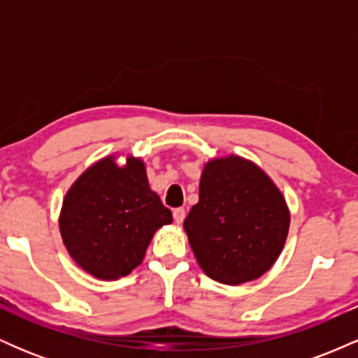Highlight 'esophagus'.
<instances>
[{
  "label": "esophagus",
  "mask_w": 358,
  "mask_h": 358,
  "mask_svg": "<svg viewBox=\"0 0 358 358\" xmlns=\"http://www.w3.org/2000/svg\"><path fill=\"white\" fill-rule=\"evenodd\" d=\"M173 219L176 224H182V222L185 220V208H175L173 210Z\"/></svg>",
  "instance_id": "1"
}]
</instances>
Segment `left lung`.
I'll return each mask as SVG.
<instances>
[{
	"label": "left lung",
	"mask_w": 358,
	"mask_h": 358,
	"mask_svg": "<svg viewBox=\"0 0 358 358\" xmlns=\"http://www.w3.org/2000/svg\"><path fill=\"white\" fill-rule=\"evenodd\" d=\"M183 229L203 273L239 286L261 278L278 261L289 231V208L261 166L229 155L203 165L199 203Z\"/></svg>",
	"instance_id": "obj_1"
}]
</instances>
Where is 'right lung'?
I'll list each match as a JSON object with an SVG mask.
<instances>
[{"label": "right lung", "instance_id": "right-lung-1", "mask_svg": "<svg viewBox=\"0 0 358 358\" xmlns=\"http://www.w3.org/2000/svg\"><path fill=\"white\" fill-rule=\"evenodd\" d=\"M101 158L65 193L59 229L65 249L90 276L114 281L145 259L158 229L173 222L171 212L151 190L145 162L126 155Z\"/></svg>", "mask_w": 358, "mask_h": 358}]
</instances>
